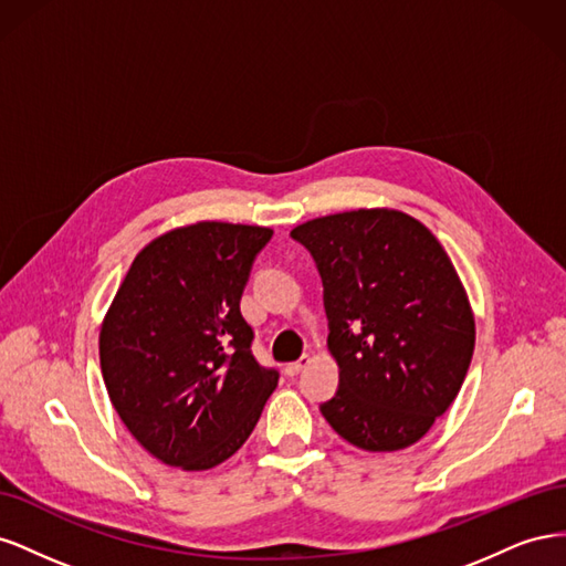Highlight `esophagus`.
Masks as SVG:
<instances>
[{
    "label": "esophagus",
    "instance_id": "obj_1",
    "mask_svg": "<svg viewBox=\"0 0 566 566\" xmlns=\"http://www.w3.org/2000/svg\"><path fill=\"white\" fill-rule=\"evenodd\" d=\"M310 364H312V358L310 356H302L300 361H293V364L285 366V375H290V378H295V375H300Z\"/></svg>",
    "mask_w": 566,
    "mask_h": 566
}]
</instances>
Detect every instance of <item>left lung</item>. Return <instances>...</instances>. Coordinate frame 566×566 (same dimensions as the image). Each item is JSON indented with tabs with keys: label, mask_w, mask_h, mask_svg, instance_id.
Segmentation results:
<instances>
[{
	"label": "left lung",
	"mask_w": 566,
	"mask_h": 566,
	"mask_svg": "<svg viewBox=\"0 0 566 566\" xmlns=\"http://www.w3.org/2000/svg\"><path fill=\"white\" fill-rule=\"evenodd\" d=\"M323 281L339 387L321 403L364 451L422 439L458 397L474 352V316L447 250L399 210H352L290 231Z\"/></svg>",
	"instance_id": "left-lung-1"
}]
</instances>
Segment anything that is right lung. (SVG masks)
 <instances>
[{
    "instance_id": "right-lung-1",
    "label": "right lung",
    "mask_w": 566,
    "mask_h": 566,
    "mask_svg": "<svg viewBox=\"0 0 566 566\" xmlns=\"http://www.w3.org/2000/svg\"><path fill=\"white\" fill-rule=\"evenodd\" d=\"M264 227L198 221L148 243L101 325L108 397L132 437L181 470H210L252 434L279 370L252 356L241 314Z\"/></svg>"
}]
</instances>
